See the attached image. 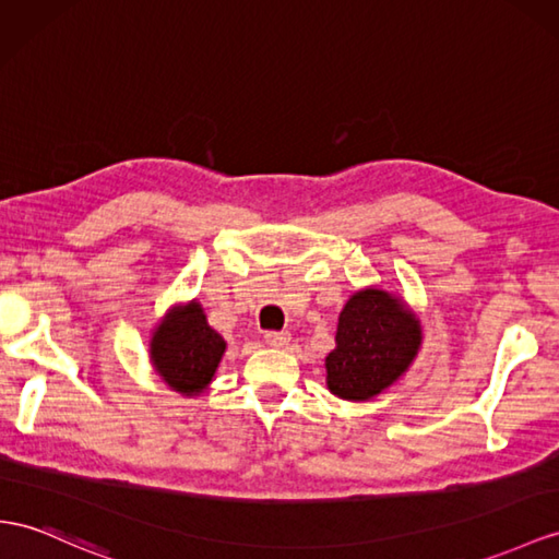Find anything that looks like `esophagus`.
I'll return each mask as SVG.
<instances>
[{
	"label": "esophagus",
	"mask_w": 559,
	"mask_h": 559,
	"mask_svg": "<svg viewBox=\"0 0 559 559\" xmlns=\"http://www.w3.org/2000/svg\"><path fill=\"white\" fill-rule=\"evenodd\" d=\"M264 340H266V345H271V347H285L290 342V333L269 331V333H264Z\"/></svg>",
	"instance_id": "obj_1"
}]
</instances>
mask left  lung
Masks as SVG:
<instances>
[{"label": "left lung", "instance_id": "1", "mask_svg": "<svg viewBox=\"0 0 559 559\" xmlns=\"http://www.w3.org/2000/svg\"><path fill=\"white\" fill-rule=\"evenodd\" d=\"M420 342V321L402 299L380 288L354 293L325 356L328 390L345 402H370L406 373Z\"/></svg>", "mask_w": 559, "mask_h": 559}]
</instances>
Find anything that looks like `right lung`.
I'll return each mask as SVG.
<instances>
[{
	"mask_svg": "<svg viewBox=\"0 0 559 559\" xmlns=\"http://www.w3.org/2000/svg\"><path fill=\"white\" fill-rule=\"evenodd\" d=\"M224 352V337L207 325L205 311L195 299L171 307L151 337L155 373L183 396H198L210 388Z\"/></svg>",
	"mask_w": 559,
	"mask_h": 559,
	"instance_id": "obj_1",
	"label": "right lung"
}]
</instances>
